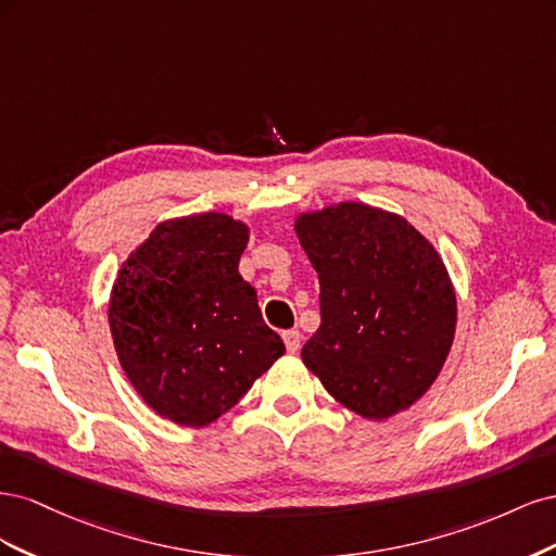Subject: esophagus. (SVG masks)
<instances>
[{"instance_id": "esophagus-1", "label": "esophagus", "mask_w": 556, "mask_h": 556, "mask_svg": "<svg viewBox=\"0 0 556 556\" xmlns=\"http://www.w3.org/2000/svg\"><path fill=\"white\" fill-rule=\"evenodd\" d=\"M282 341H285V348H288V352H299L301 348V333L296 329H290V331H282Z\"/></svg>"}]
</instances>
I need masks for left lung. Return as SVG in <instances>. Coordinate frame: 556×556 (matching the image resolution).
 Returning <instances> with one entry per match:
<instances>
[{
    "label": "left lung",
    "instance_id": "1",
    "mask_svg": "<svg viewBox=\"0 0 556 556\" xmlns=\"http://www.w3.org/2000/svg\"><path fill=\"white\" fill-rule=\"evenodd\" d=\"M319 278V329L301 359L345 408H410L447 359L457 325L447 268L401 215L343 201L296 217Z\"/></svg>",
    "mask_w": 556,
    "mask_h": 556
}]
</instances>
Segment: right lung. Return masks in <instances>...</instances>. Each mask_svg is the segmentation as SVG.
I'll return each instance as SVG.
<instances>
[{"label": "right lung", "instance_id": "1", "mask_svg": "<svg viewBox=\"0 0 556 556\" xmlns=\"http://www.w3.org/2000/svg\"><path fill=\"white\" fill-rule=\"evenodd\" d=\"M248 227L225 213L162 223L115 278L109 323L117 359L157 415L206 427L282 355L239 274Z\"/></svg>", "mask_w": 556, "mask_h": 556}]
</instances>
